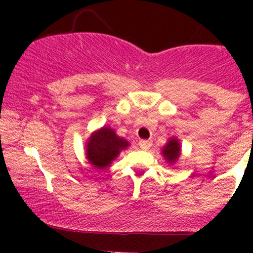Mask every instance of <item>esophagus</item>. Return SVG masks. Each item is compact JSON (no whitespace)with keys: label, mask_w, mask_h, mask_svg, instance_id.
<instances>
[{"label":"esophagus","mask_w":253,"mask_h":253,"mask_svg":"<svg viewBox=\"0 0 253 253\" xmlns=\"http://www.w3.org/2000/svg\"><path fill=\"white\" fill-rule=\"evenodd\" d=\"M139 147H141L143 150H148L150 147H152V142L142 139V141H139Z\"/></svg>","instance_id":"obj_1"}]
</instances>
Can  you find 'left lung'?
Instances as JSON below:
<instances>
[{"label": "left lung", "mask_w": 253, "mask_h": 253, "mask_svg": "<svg viewBox=\"0 0 253 253\" xmlns=\"http://www.w3.org/2000/svg\"><path fill=\"white\" fill-rule=\"evenodd\" d=\"M162 154L164 155V158L168 160V163L174 164L176 160L180 158V154H181V145H180V142H178V139L175 138V137L170 138L167 144L163 147Z\"/></svg>", "instance_id": "obj_1"}]
</instances>
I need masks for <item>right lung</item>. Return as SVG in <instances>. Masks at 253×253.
<instances>
[{
  "instance_id": "1",
  "label": "right lung",
  "mask_w": 253,
  "mask_h": 253,
  "mask_svg": "<svg viewBox=\"0 0 253 253\" xmlns=\"http://www.w3.org/2000/svg\"><path fill=\"white\" fill-rule=\"evenodd\" d=\"M128 145L129 143L117 136L110 127H103L89 137L85 145L86 159L96 169H105Z\"/></svg>"
}]
</instances>
